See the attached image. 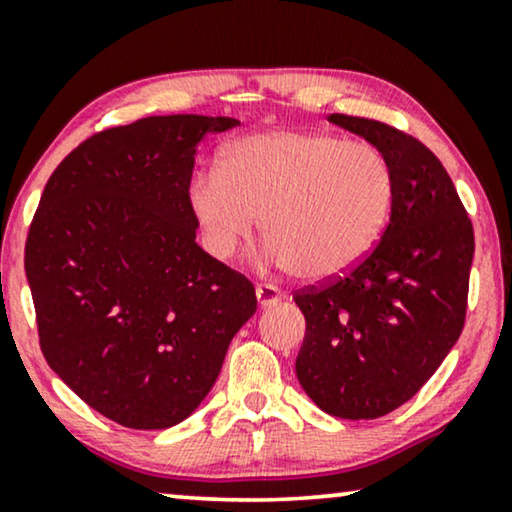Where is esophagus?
Returning <instances> with one entry per match:
<instances>
[{
	"label": "esophagus",
	"mask_w": 512,
	"mask_h": 512,
	"mask_svg": "<svg viewBox=\"0 0 512 512\" xmlns=\"http://www.w3.org/2000/svg\"><path fill=\"white\" fill-rule=\"evenodd\" d=\"M256 298H258V305H261V307H272V305H277L279 300H282V293H279L277 286H272V284H258L256 286Z\"/></svg>",
	"instance_id": "34e87169"
}]
</instances>
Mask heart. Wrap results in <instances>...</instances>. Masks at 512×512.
<instances>
[{
    "label": "heart",
    "instance_id": "1",
    "mask_svg": "<svg viewBox=\"0 0 512 512\" xmlns=\"http://www.w3.org/2000/svg\"><path fill=\"white\" fill-rule=\"evenodd\" d=\"M394 202V170L368 142L326 132L268 130L235 139L216 170L188 184V207L209 254L226 261L254 233L303 282L356 268L380 240Z\"/></svg>",
    "mask_w": 512,
    "mask_h": 512
}]
</instances>
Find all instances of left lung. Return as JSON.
Instances as JSON below:
<instances>
[{
    "mask_svg": "<svg viewBox=\"0 0 512 512\" xmlns=\"http://www.w3.org/2000/svg\"><path fill=\"white\" fill-rule=\"evenodd\" d=\"M394 170L387 230L333 282L293 293L305 314L296 375L328 415L377 419L436 373L466 319L473 223L445 167L419 139L370 118L331 114Z\"/></svg>",
    "mask_w": 512,
    "mask_h": 512,
    "instance_id": "1",
    "label": "left lung"
}]
</instances>
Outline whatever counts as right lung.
Listing matches in <instances>:
<instances>
[{"label": "right lung", "mask_w": 512, "mask_h": 512, "mask_svg": "<svg viewBox=\"0 0 512 512\" xmlns=\"http://www.w3.org/2000/svg\"><path fill=\"white\" fill-rule=\"evenodd\" d=\"M228 116H149L76 146L48 179L25 275L48 366L128 429H167L214 387L254 284L195 242V149Z\"/></svg>", "instance_id": "1"}]
</instances>
